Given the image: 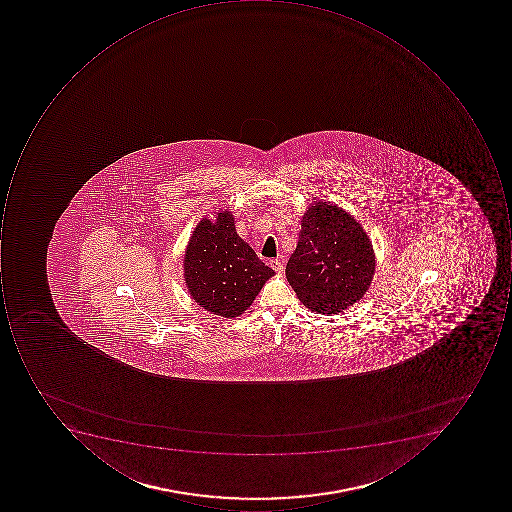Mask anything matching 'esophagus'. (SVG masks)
<instances>
[{"label":"esophagus","mask_w":512,"mask_h":512,"mask_svg":"<svg viewBox=\"0 0 512 512\" xmlns=\"http://www.w3.org/2000/svg\"><path fill=\"white\" fill-rule=\"evenodd\" d=\"M269 264H271V268L274 269L277 274H281V272H283V263H281V260H278V258L269 261Z\"/></svg>","instance_id":"esophagus-1"}]
</instances>
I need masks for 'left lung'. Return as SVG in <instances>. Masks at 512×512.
<instances>
[{
  "instance_id": "8db88e82",
  "label": "left lung",
  "mask_w": 512,
  "mask_h": 512,
  "mask_svg": "<svg viewBox=\"0 0 512 512\" xmlns=\"http://www.w3.org/2000/svg\"><path fill=\"white\" fill-rule=\"evenodd\" d=\"M374 272V249L361 224L337 204L315 201L286 266L301 303L317 314L343 312L365 295Z\"/></svg>"
}]
</instances>
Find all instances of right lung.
Segmentation results:
<instances>
[{
  "label": "right lung",
  "mask_w": 512,
  "mask_h": 512,
  "mask_svg": "<svg viewBox=\"0 0 512 512\" xmlns=\"http://www.w3.org/2000/svg\"><path fill=\"white\" fill-rule=\"evenodd\" d=\"M184 281L201 308L224 318L243 314L275 274L235 231L234 215L203 218L184 254Z\"/></svg>",
  "instance_id": "obj_1"
}]
</instances>
